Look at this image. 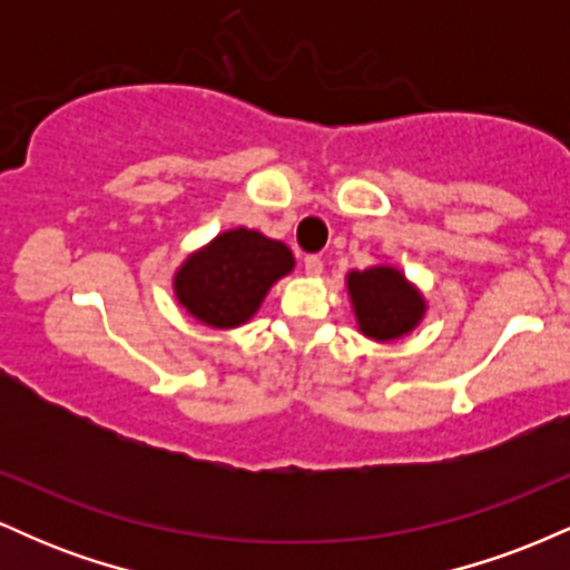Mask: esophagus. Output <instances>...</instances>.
I'll return each instance as SVG.
<instances>
[{"label": "esophagus", "mask_w": 570, "mask_h": 570, "mask_svg": "<svg viewBox=\"0 0 570 570\" xmlns=\"http://www.w3.org/2000/svg\"><path fill=\"white\" fill-rule=\"evenodd\" d=\"M303 265H305L307 276H318V273L324 271V263H322V257H318V254H307V257L303 259Z\"/></svg>", "instance_id": "1"}]
</instances>
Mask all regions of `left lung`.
Wrapping results in <instances>:
<instances>
[{"label":"left lung","mask_w":570,"mask_h":570,"mask_svg":"<svg viewBox=\"0 0 570 570\" xmlns=\"http://www.w3.org/2000/svg\"><path fill=\"white\" fill-rule=\"evenodd\" d=\"M348 292L356 307L358 330L375 340H394L421 322L423 299L394 267L353 271Z\"/></svg>","instance_id":"1"}]
</instances>
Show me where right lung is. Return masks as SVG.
I'll return each instance as SVG.
<instances>
[{
  "label": "right lung",
  "mask_w": 570,
  "mask_h": 570,
  "mask_svg": "<svg viewBox=\"0 0 570 570\" xmlns=\"http://www.w3.org/2000/svg\"><path fill=\"white\" fill-rule=\"evenodd\" d=\"M292 252L254 230H227L176 273V297L208 326L244 324L281 276L292 271Z\"/></svg>",
  "instance_id": "right-lung-1"
}]
</instances>
